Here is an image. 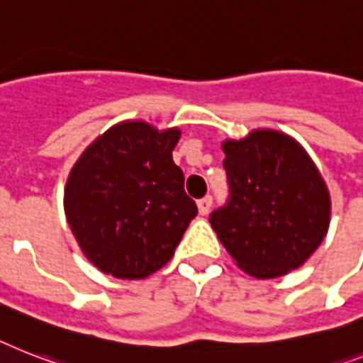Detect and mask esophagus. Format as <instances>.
<instances>
[{
  "label": "esophagus",
  "instance_id": "esophagus-1",
  "mask_svg": "<svg viewBox=\"0 0 363 363\" xmlns=\"http://www.w3.org/2000/svg\"><path fill=\"white\" fill-rule=\"evenodd\" d=\"M211 205H212V197L211 196H205L201 197L199 201H197V208H199V214H207L208 211H211Z\"/></svg>",
  "mask_w": 363,
  "mask_h": 363
}]
</instances>
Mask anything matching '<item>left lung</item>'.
I'll list each match as a JSON object with an SVG mask.
<instances>
[{
  "label": "left lung",
  "mask_w": 363,
  "mask_h": 363,
  "mask_svg": "<svg viewBox=\"0 0 363 363\" xmlns=\"http://www.w3.org/2000/svg\"><path fill=\"white\" fill-rule=\"evenodd\" d=\"M231 197L211 225L237 267L257 279L285 276L326 237L332 201L325 179L298 141L272 128L225 140Z\"/></svg>",
  "instance_id": "obj_1"
}]
</instances>
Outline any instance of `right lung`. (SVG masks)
Returning a JSON list of instances; mask_svg holds the SVG:
<instances>
[{
	"label": "right lung",
	"mask_w": 363,
	"mask_h": 363,
	"mask_svg": "<svg viewBox=\"0 0 363 363\" xmlns=\"http://www.w3.org/2000/svg\"><path fill=\"white\" fill-rule=\"evenodd\" d=\"M179 128L123 121L72 166L65 216L84 255L121 279H143L173 257L197 207L172 151Z\"/></svg>",
	"instance_id": "obj_1"
}]
</instances>
